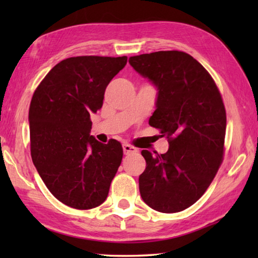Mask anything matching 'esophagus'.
Returning <instances> with one entry per match:
<instances>
[{"label": "esophagus", "instance_id": "1", "mask_svg": "<svg viewBox=\"0 0 258 258\" xmlns=\"http://www.w3.org/2000/svg\"><path fill=\"white\" fill-rule=\"evenodd\" d=\"M123 151H124V155H130V154H134V152H137L138 149L137 148H134L133 146L123 145Z\"/></svg>", "mask_w": 258, "mask_h": 258}]
</instances>
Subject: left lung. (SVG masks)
<instances>
[{"label": "left lung", "instance_id": "1", "mask_svg": "<svg viewBox=\"0 0 258 258\" xmlns=\"http://www.w3.org/2000/svg\"><path fill=\"white\" fill-rule=\"evenodd\" d=\"M131 66L157 89L149 124L168 140L166 154L142 150L140 195L161 213H177L202 197L223 158L226 115L220 91L190 54L158 51L131 56Z\"/></svg>", "mask_w": 258, "mask_h": 258}]
</instances>
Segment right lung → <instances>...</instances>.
Here are the masks:
<instances>
[{"instance_id": "right-lung-1", "label": "right lung", "mask_w": 258, "mask_h": 258, "mask_svg": "<svg viewBox=\"0 0 258 258\" xmlns=\"http://www.w3.org/2000/svg\"><path fill=\"white\" fill-rule=\"evenodd\" d=\"M127 56H73L51 69L29 107L30 154L54 197L76 209H91L108 197L123 158L116 140L107 145L90 135V113L102 107L109 83Z\"/></svg>"}]
</instances>
